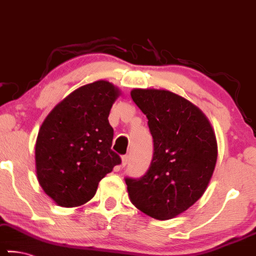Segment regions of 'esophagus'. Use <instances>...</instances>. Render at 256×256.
I'll list each match as a JSON object with an SVG mask.
<instances>
[{
	"label": "esophagus",
	"instance_id": "1",
	"mask_svg": "<svg viewBox=\"0 0 256 256\" xmlns=\"http://www.w3.org/2000/svg\"><path fill=\"white\" fill-rule=\"evenodd\" d=\"M122 168H124L126 165L128 164V162H129V156L128 154H124V156H122Z\"/></svg>",
	"mask_w": 256,
	"mask_h": 256
}]
</instances>
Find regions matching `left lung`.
Listing matches in <instances>:
<instances>
[{"label": "left lung", "mask_w": 256, "mask_h": 256, "mask_svg": "<svg viewBox=\"0 0 256 256\" xmlns=\"http://www.w3.org/2000/svg\"><path fill=\"white\" fill-rule=\"evenodd\" d=\"M132 98L148 118L154 140L150 168L126 176L132 204L156 220H171L206 192L217 160L216 136L204 114L166 90L134 88Z\"/></svg>", "instance_id": "obj_1"}]
</instances>
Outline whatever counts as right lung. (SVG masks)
Returning <instances> with one entry per match:
<instances>
[{
    "label": "right lung",
    "instance_id": "right-lung-1",
    "mask_svg": "<svg viewBox=\"0 0 256 256\" xmlns=\"http://www.w3.org/2000/svg\"><path fill=\"white\" fill-rule=\"evenodd\" d=\"M119 90L106 80L80 86L48 114L36 143V178L61 206H78L94 198L98 184L120 156L110 149V110Z\"/></svg>",
    "mask_w": 256,
    "mask_h": 256
}]
</instances>
